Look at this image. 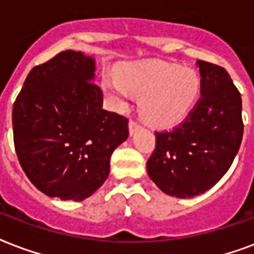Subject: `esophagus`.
Instances as JSON below:
<instances>
[{
	"mask_svg": "<svg viewBox=\"0 0 254 254\" xmlns=\"http://www.w3.org/2000/svg\"><path fill=\"white\" fill-rule=\"evenodd\" d=\"M138 129H140V124L137 123V121H134V120H130V121H129V131H130V134L135 133Z\"/></svg>",
	"mask_w": 254,
	"mask_h": 254,
	"instance_id": "34e87169",
	"label": "esophagus"
}]
</instances>
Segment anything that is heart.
Instances as JSON below:
<instances>
[{"label": "heart", "mask_w": 254, "mask_h": 254, "mask_svg": "<svg viewBox=\"0 0 254 254\" xmlns=\"http://www.w3.org/2000/svg\"><path fill=\"white\" fill-rule=\"evenodd\" d=\"M104 86L114 108L125 109L133 97H141V116L153 125L170 127L185 119L193 108L200 81L190 69L148 61L119 67L117 74L104 78Z\"/></svg>", "instance_id": "1"}]
</instances>
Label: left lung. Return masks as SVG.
<instances>
[{
    "instance_id": "1",
    "label": "left lung",
    "mask_w": 254,
    "mask_h": 254,
    "mask_svg": "<svg viewBox=\"0 0 254 254\" xmlns=\"http://www.w3.org/2000/svg\"><path fill=\"white\" fill-rule=\"evenodd\" d=\"M201 97L183 123L156 131L146 162L149 177L169 196L204 193L221 180L239 152L244 124L241 94L220 65L197 60Z\"/></svg>"
}]
</instances>
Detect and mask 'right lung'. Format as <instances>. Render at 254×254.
<instances>
[{"label":"right lung","mask_w":254,"mask_h":254,"mask_svg":"<svg viewBox=\"0 0 254 254\" xmlns=\"http://www.w3.org/2000/svg\"><path fill=\"white\" fill-rule=\"evenodd\" d=\"M94 60L64 50L29 71L13 105L18 161L49 197L82 201L105 183L127 119L102 108Z\"/></svg>","instance_id":"right-lung-1"}]
</instances>
